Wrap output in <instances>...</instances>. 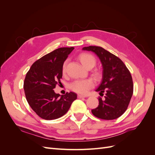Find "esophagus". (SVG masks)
Listing matches in <instances>:
<instances>
[{
	"instance_id": "1",
	"label": "esophagus",
	"mask_w": 155,
	"mask_h": 155,
	"mask_svg": "<svg viewBox=\"0 0 155 155\" xmlns=\"http://www.w3.org/2000/svg\"><path fill=\"white\" fill-rule=\"evenodd\" d=\"M86 97V96L81 95V94H78V98H84V97Z\"/></svg>"
}]
</instances>
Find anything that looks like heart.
I'll return each instance as SVG.
<instances>
[{
    "mask_svg": "<svg viewBox=\"0 0 155 155\" xmlns=\"http://www.w3.org/2000/svg\"><path fill=\"white\" fill-rule=\"evenodd\" d=\"M79 59L81 64L87 68H92L96 64V59L93 55L88 53H82L79 55ZM67 61H66L62 67V72L63 74L66 72V67ZM94 77L96 79H99L101 74L99 72L96 71L94 72ZM94 86V82L92 79H79L72 82L70 85V88L74 92L81 94H86L88 91Z\"/></svg>",
    "mask_w": 155,
    "mask_h": 155,
    "instance_id": "obj_1",
    "label": "heart"
}]
</instances>
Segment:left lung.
Wrapping results in <instances>:
<instances>
[{"instance_id":"8db88e82","label":"left lung","mask_w":155,"mask_h":155,"mask_svg":"<svg viewBox=\"0 0 155 155\" xmlns=\"http://www.w3.org/2000/svg\"><path fill=\"white\" fill-rule=\"evenodd\" d=\"M83 50L91 51L100 59L102 65V79L96 89L100 96L99 105L92 113L103 120L119 118L127 109L133 94V83L130 72L120 58L100 46H89Z\"/></svg>"}]
</instances>
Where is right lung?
Instances as JSON below:
<instances>
[{"label":"right lung","mask_w":155,"mask_h":155,"mask_svg":"<svg viewBox=\"0 0 155 155\" xmlns=\"http://www.w3.org/2000/svg\"><path fill=\"white\" fill-rule=\"evenodd\" d=\"M74 47H63L44 55L31 65L24 81L26 100L35 113L45 120H55L68 112L77 99L74 92L56 94L54 89L61 83L62 67Z\"/></svg>","instance_id":"right-lung-1"}]
</instances>
